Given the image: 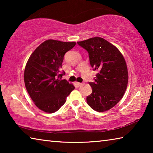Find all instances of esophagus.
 Returning a JSON list of instances; mask_svg holds the SVG:
<instances>
[{
    "instance_id": "1",
    "label": "esophagus",
    "mask_w": 153,
    "mask_h": 153,
    "mask_svg": "<svg viewBox=\"0 0 153 153\" xmlns=\"http://www.w3.org/2000/svg\"><path fill=\"white\" fill-rule=\"evenodd\" d=\"M75 84H76V86H78V87H79V86H81L82 85V83H79V82H76V83H75Z\"/></svg>"
}]
</instances>
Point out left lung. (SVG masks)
Listing matches in <instances>:
<instances>
[{"label":"left lung","instance_id":"obj_1","mask_svg":"<svg viewBox=\"0 0 153 153\" xmlns=\"http://www.w3.org/2000/svg\"><path fill=\"white\" fill-rule=\"evenodd\" d=\"M77 43L88 51L90 65L98 71L94 82H89L92 91L86 98L88 105L98 112L109 110L120 102L128 86L125 59L115 46L100 37Z\"/></svg>","mask_w":153,"mask_h":153}]
</instances>
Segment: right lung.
<instances>
[{
	"label": "right lung",
	"mask_w": 153,
	"mask_h": 153,
	"mask_svg": "<svg viewBox=\"0 0 153 153\" xmlns=\"http://www.w3.org/2000/svg\"><path fill=\"white\" fill-rule=\"evenodd\" d=\"M74 42L48 40L36 48L24 71L25 86L35 105L46 113L58 111L75 87L61 71L64 55L76 45Z\"/></svg>",
	"instance_id": "1"
}]
</instances>
